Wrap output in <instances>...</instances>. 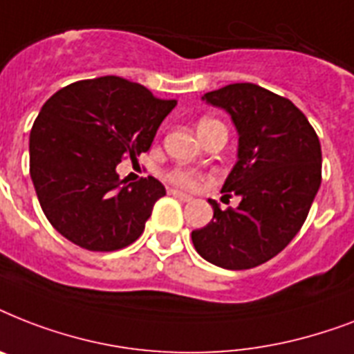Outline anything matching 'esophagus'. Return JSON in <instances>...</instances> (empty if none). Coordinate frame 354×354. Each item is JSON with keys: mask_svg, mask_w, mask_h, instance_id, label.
Here are the masks:
<instances>
[{"mask_svg": "<svg viewBox=\"0 0 354 354\" xmlns=\"http://www.w3.org/2000/svg\"><path fill=\"white\" fill-rule=\"evenodd\" d=\"M169 194L178 200H183V202H191V200H193V196H191V194L182 193V191H178V189H169Z\"/></svg>", "mask_w": 354, "mask_h": 354, "instance_id": "esophagus-1", "label": "esophagus"}]
</instances>
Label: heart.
I'll return each instance as SVG.
<instances>
[{
    "instance_id": "obj_1",
    "label": "heart",
    "mask_w": 354,
    "mask_h": 354,
    "mask_svg": "<svg viewBox=\"0 0 354 354\" xmlns=\"http://www.w3.org/2000/svg\"><path fill=\"white\" fill-rule=\"evenodd\" d=\"M211 122L215 121H213V119H202V121L198 122V130L205 128L207 124H211ZM167 180L171 183H174V185H178V187L196 189L200 185V182H202V174L196 171H191V169H174V171H171L167 174Z\"/></svg>"
}]
</instances>
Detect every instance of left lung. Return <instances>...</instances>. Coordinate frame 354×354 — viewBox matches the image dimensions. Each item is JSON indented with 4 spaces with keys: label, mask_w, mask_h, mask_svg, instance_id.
Wrapping results in <instances>:
<instances>
[{
    "label": "left lung",
    "mask_w": 354,
    "mask_h": 354,
    "mask_svg": "<svg viewBox=\"0 0 354 354\" xmlns=\"http://www.w3.org/2000/svg\"><path fill=\"white\" fill-rule=\"evenodd\" d=\"M224 108L239 132V161L222 187L241 204L191 233L196 252L226 270H248L283 252L301 230L322 183V147L305 113L285 97L252 82L202 97Z\"/></svg>",
    "instance_id": "obj_1"
}]
</instances>
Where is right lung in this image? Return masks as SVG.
<instances>
[{"label":"right lung","instance_id":"1","mask_svg":"<svg viewBox=\"0 0 354 354\" xmlns=\"http://www.w3.org/2000/svg\"><path fill=\"white\" fill-rule=\"evenodd\" d=\"M176 106L121 77L79 80L41 106L29 138V171L51 226L90 252H115L141 236L163 183L124 185L122 158L138 160Z\"/></svg>","mask_w":354,"mask_h":354}]
</instances>
